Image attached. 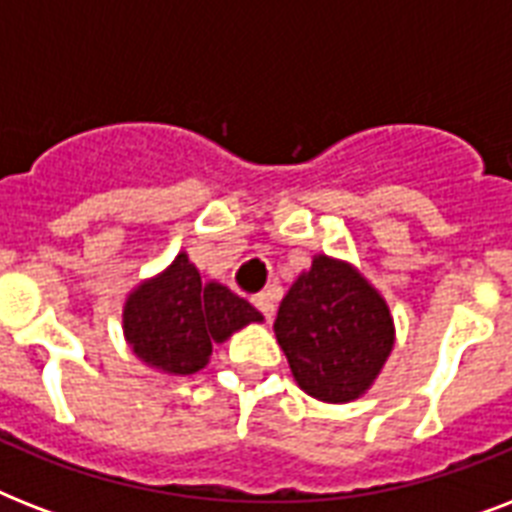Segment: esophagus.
Masks as SVG:
<instances>
[{
  "label": "esophagus",
  "mask_w": 512,
  "mask_h": 512,
  "mask_svg": "<svg viewBox=\"0 0 512 512\" xmlns=\"http://www.w3.org/2000/svg\"><path fill=\"white\" fill-rule=\"evenodd\" d=\"M252 305H255L257 311H260V316H263L265 321L273 319V311H276V308H273L271 297H268V295H255V297H252Z\"/></svg>",
  "instance_id": "esophagus-1"
}]
</instances>
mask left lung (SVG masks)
<instances>
[{"instance_id":"1","label":"left lung","mask_w":512,"mask_h":512,"mask_svg":"<svg viewBox=\"0 0 512 512\" xmlns=\"http://www.w3.org/2000/svg\"><path fill=\"white\" fill-rule=\"evenodd\" d=\"M276 340L297 385L342 404L364 393L393 348V319L369 281L319 255L281 300Z\"/></svg>"}]
</instances>
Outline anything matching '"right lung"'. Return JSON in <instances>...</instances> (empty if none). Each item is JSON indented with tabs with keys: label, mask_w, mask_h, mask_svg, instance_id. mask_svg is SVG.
<instances>
[{
	"label": "right lung",
	"mask_w": 512,
	"mask_h": 512,
	"mask_svg": "<svg viewBox=\"0 0 512 512\" xmlns=\"http://www.w3.org/2000/svg\"><path fill=\"white\" fill-rule=\"evenodd\" d=\"M263 316L220 284H201L188 255L140 284L124 305V335L146 364L170 374H193L223 342Z\"/></svg>",
	"instance_id": "add662e5"
}]
</instances>
